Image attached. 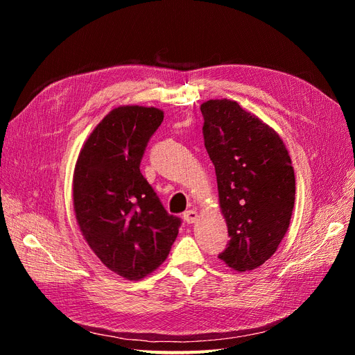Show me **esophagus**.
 <instances>
[{
    "label": "esophagus",
    "instance_id": "esophagus-1",
    "mask_svg": "<svg viewBox=\"0 0 355 355\" xmlns=\"http://www.w3.org/2000/svg\"><path fill=\"white\" fill-rule=\"evenodd\" d=\"M197 218H198V213L196 210H187L184 213V219L187 220V223H196Z\"/></svg>",
    "mask_w": 355,
    "mask_h": 355
}]
</instances>
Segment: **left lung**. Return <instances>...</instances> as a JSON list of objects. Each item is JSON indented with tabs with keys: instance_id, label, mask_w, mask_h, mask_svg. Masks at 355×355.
<instances>
[{
	"instance_id": "obj_1",
	"label": "left lung",
	"mask_w": 355,
	"mask_h": 355,
	"mask_svg": "<svg viewBox=\"0 0 355 355\" xmlns=\"http://www.w3.org/2000/svg\"><path fill=\"white\" fill-rule=\"evenodd\" d=\"M200 110L231 237L219 259L239 272L256 270L275 253L292 219V159L274 128L235 101L210 99Z\"/></svg>"
}]
</instances>
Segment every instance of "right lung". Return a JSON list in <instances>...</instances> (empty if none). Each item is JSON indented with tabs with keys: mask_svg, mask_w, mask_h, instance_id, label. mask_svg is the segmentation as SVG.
<instances>
[{
	"mask_svg": "<svg viewBox=\"0 0 355 355\" xmlns=\"http://www.w3.org/2000/svg\"><path fill=\"white\" fill-rule=\"evenodd\" d=\"M163 118L154 106L114 108L84 142L73 170V211L83 237L102 263L125 280L154 272L180 227L139 168Z\"/></svg>",
	"mask_w": 355,
	"mask_h": 355,
	"instance_id": "add662e5",
	"label": "right lung"
}]
</instances>
